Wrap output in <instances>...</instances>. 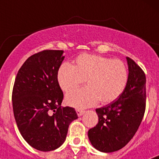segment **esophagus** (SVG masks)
Masks as SVG:
<instances>
[{
	"label": "esophagus",
	"mask_w": 159,
	"mask_h": 159,
	"mask_svg": "<svg viewBox=\"0 0 159 159\" xmlns=\"http://www.w3.org/2000/svg\"><path fill=\"white\" fill-rule=\"evenodd\" d=\"M76 113H77V116H82L85 113V111L83 110H76Z\"/></svg>",
	"instance_id": "34e87169"
}]
</instances>
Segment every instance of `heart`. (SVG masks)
I'll use <instances>...</instances> for the list:
<instances>
[{
  "label": "heart",
  "instance_id": "obj_1",
  "mask_svg": "<svg viewBox=\"0 0 159 159\" xmlns=\"http://www.w3.org/2000/svg\"><path fill=\"white\" fill-rule=\"evenodd\" d=\"M128 70L120 60L83 54L75 60V65L64 63L57 73L61 89L68 92L86 80L88 87L66 95L69 106L83 109L99 102L102 104L116 100L123 94L128 83Z\"/></svg>",
  "mask_w": 159,
  "mask_h": 159
}]
</instances>
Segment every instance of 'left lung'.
I'll list each match as a JSON object with an SVG mask.
<instances>
[{
    "instance_id": "left-lung-1",
    "label": "left lung",
    "mask_w": 159,
    "mask_h": 159,
    "mask_svg": "<svg viewBox=\"0 0 159 159\" xmlns=\"http://www.w3.org/2000/svg\"><path fill=\"white\" fill-rule=\"evenodd\" d=\"M128 83L116 100L96 111L99 122L88 130V139L96 150L117 151L130 141L139 129L146 109V75L134 60L127 57Z\"/></svg>"
}]
</instances>
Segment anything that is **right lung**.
<instances>
[{"label":"right lung","instance_id":"obj_1","mask_svg":"<svg viewBox=\"0 0 159 159\" xmlns=\"http://www.w3.org/2000/svg\"><path fill=\"white\" fill-rule=\"evenodd\" d=\"M62 50L32 55L18 71L12 101L14 118L22 137L40 151H54L66 139L70 123L78 119L75 109L62 107L63 94L57 73Z\"/></svg>","mask_w":159,"mask_h":159}]
</instances>
